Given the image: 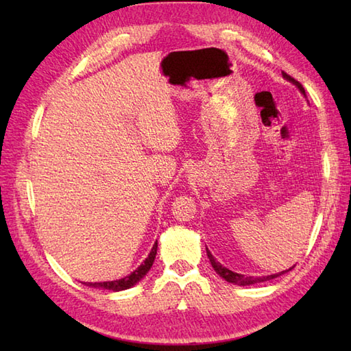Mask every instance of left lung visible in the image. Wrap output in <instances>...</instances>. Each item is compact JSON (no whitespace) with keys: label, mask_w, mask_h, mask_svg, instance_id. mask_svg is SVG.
Here are the masks:
<instances>
[{"label":"left lung","mask_w":351,"mask_h":351,"mask_svg":"<svg viewBox=\"0 0 351 351\" xmlns=\"http://www.w3.org/2000/svg\"><path fill=\"white\" fill-rule=\"evenodd\" d=\"M282 77L285 78L287 81H289V83H293L304 96H306V93H304V88H303V86L299 83V81L294 80L293 77H289L288 73H285V72H282ZM206 255H208V258H210V263H211L213 268L215 270V273H217V274L220 276V278H223V279L230 282V283H234V285H240V287L253 285V283H259V282H265V280H271V279L279 278V276L285 274L287 271L291 270V268H288V270H285V271H280V273H276V274H270V276H261V278H255V276H244V274H240V273L230 271L229 268L223 267L220 263H217V261H215L214 256L211 255V252L208 250V249H206Z\"/></svg>","instance_id":"1"}]
</instances>
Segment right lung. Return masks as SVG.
<instances>
[{"mask_svg":"<svg viewBox=\"0 0 351 351\" xmlns=\"http://www.w3.org/2000/svg\"><path fill=\"white\" fill-rule=\"evenodd\" d=\"M156 249H158V243L155 241L154 247L149 253L147 258L141 263L140 267H137V270H134L131 274L125 276V278L119 279V280H110V282H84L87 287L92 288H99V289H107V291H123L128 289L131 287L136 285L137 282H140L141 279L145 278L146 273L151 270V267L155 261V255H156Z\"/></svg>","mask_w":351,"mask_h":351,"instance_id":"obj_1","label":"right lung"}]
</instances>
